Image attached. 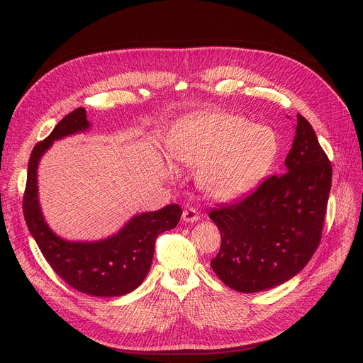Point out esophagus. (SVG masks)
<instances>
[{"instance_id": "esophagus-1", "label": "esophagus", "mask_w": 363, "mask_h": 363, "mask_svg": "<svg viewBox=\"0 0 363 363\" xmlns=\"http://www.w3.org/2000/svg\"><path fill=\"white\" fill-rule=\"evenodd\" d=\"M200 219V213L196 211L193 207H188L182 212V220L186 223H191V222H197Z\"/></svg>"}]
</instances>
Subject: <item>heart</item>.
Listing matches in <instances>:
<instances>
[{
	"instance_id": "obj_1",
	"label": "heart",
	"mask_w": 363,
	"mask_h": 363,
	"mask_svg": "<svg viewBox=\"0 0 363 363\" xmlns=\"http://www.w3.org/2000/svg\"><path fill=\"white\" fill-rule=\"evenodd\" d=\"M169 150L178 163L197 169V186L207 197L228 201L250 191L268 174L278 143L268 126L252 125L238 114L203 111L172 128ZM166 172L175 177L170 164Z\"/></svg>"
}]
</instances>
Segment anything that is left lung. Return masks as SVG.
Masks as SVG:
<instances>
[{"instance_id":"left-lung-1","label":"left lung","mask_w":363,"mask_h":363,"mask_svg":"<svg viewBox=\"0 0 363 363\" xmlns=\"http://www.w3.org/2000/svg\"><path fill=\"white\" fill-rule=\"evenodd\" d=\"M285 167L249 197L208 215L222 237L211 262L213 272L235 291L257 293L287 282L318 249L333 167L301 114Z\"/></svg>"}]
</instances>
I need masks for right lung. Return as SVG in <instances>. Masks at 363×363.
Listing matches in <instances>:
<instances>
[{
    "mask_svg": "<svg viewBox=\"0 0 363 363\" xmlns=\"http://www.w3.org/2000/svg\"><path fill=\"white\" fill-rule=\"evenodd\" d=\"M89 126L85 108L79 107L33 147L23 215L45 260L70 287L95 297H119L140 287L150 271L157 235L175 228L182 211L178 204H169L156 212L135 215L116 234L99 241H69L57 235L45 222L38 199V164L54 141L88 130Z\"/></svg>",
    "mask_w": 363,
    "mask_h": 363,
    "instance_id": "1",
    "label": "right lung"
}]
</instances>
